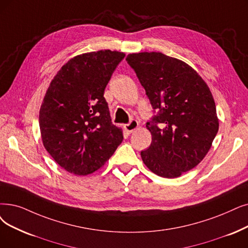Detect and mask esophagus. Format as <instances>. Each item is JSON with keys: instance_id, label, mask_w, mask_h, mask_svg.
Returning a JSON list of instances; mask_svg holds the SVG:
<instances>
[{"instance_id": "34e87169", "label": "esophagus", "mask_w": 248, "mask_h": 248, "mask_svg": "<svg viewBox=\"0 0 248 248\" xmlns=\"http://www.w3.org/2000/svg\"><path fill=\"white\" fill-rule=\"evenodd\" d=\"M138 127V121L135 120V119H132V120L128 123V124H125L124 125V129L128 132V133H131L132 131H134L136 128Z\"/></svg>"}]
</instances>
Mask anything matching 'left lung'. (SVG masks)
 I'll list each match as a JSON object with an SVG mask.
<instances>
[{"label": "left lung", "mask_w": 248, "mask_h": 248, "mask_svg": "<svg viewBox=\"0 0 248 248\" xmlns=\"http://www.w3.org/2000/svg\"><path fill=\"white\" fill-rule=\"evenodd\" d=\"M133 69L155 115L146 128L150 147L140 153L152 172L175 178L199 165L219 130L209 86L186 63L162 53L129 54Z\"/></svg>", "instance_id": "obj_1"}]
</instances>
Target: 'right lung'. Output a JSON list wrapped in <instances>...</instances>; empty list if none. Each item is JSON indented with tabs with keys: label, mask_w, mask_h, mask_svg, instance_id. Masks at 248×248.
Listing matches in <instances>:
<instances>
[{
	"label": "right lung",
	"mask_w": 248,
	"mask_h": 248,
	"mask_svg": "<svg viewBox=\"0 0 248 248\" xmlns=\"http://www.w3.org/2000/svg\"><path fill=\"white\" fill-rule=\"evenodd\" d=\"M124 57L110 49L76 56L47 88L39 111L43 142L68 172L93 173L123 140L122 130L112 123L104 93Z\"/></svg>",
	"instance_id": "add662e5"
}]
</instances>
